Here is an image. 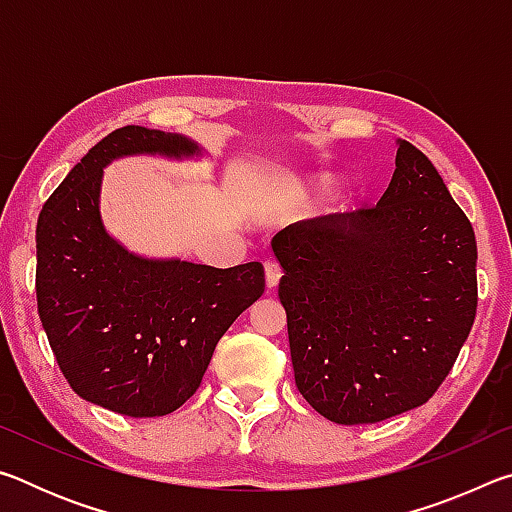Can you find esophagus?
Here are the masks:
<instances>
[{"label": "esophagus", "mask_w": 512, "mask_h": 512, "mask_svg": "<svg viewBox=\"0 0 512 512\" xmlns=\"http://www.w3.org/2000/svg\"><path fill=\"white\" fill-rule=\"evenodd\" d=\"M264 271H266V287L275 289L277 282H280V277H282V266L268 259V262L264 264Z\"/></svg>", "instance_id": "1"}]
</instances>
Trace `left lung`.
I'll list each match as a JSON object with an SVG mask.
<instances>
[{
	"mask_svg": "<svg viewBox=\"0 0 512 512\" xmlns=\"http://www.w3.org/2000/svg\"><path fill=\"white\" fill-rule=\"evenodd\" d=\"M293 375L339 424L429 402L476 316V239L431 160L400 140L377 205L273 237Z\"/></svg>",
	"mask_w": 512,
	"mask_h": 512,
	"instance_id": "obj_1",
	"label": "left lung"
}]
</instances>
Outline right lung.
Returning a JSON list of instances; mask_svg holds the SVG:
<instances>
[{"instance_id":"1","label":"right lung","mask_w":512,"mask_h":512,"mask_svg":"<svg viewBox=\"0 0 512 512\" xmlns=\"http://www.w3.org/2000/svg\"><path fill=\"white\" fill-rule=\"evenodd\" d=\"M192 155L187 137L124 126L103 137L42 205L38 314L72 391L131 418L183 406L216 343L264 293V266L153 262L121 248L99 214L103 167L119 155Z\"/></svg>"}]
</instances>
